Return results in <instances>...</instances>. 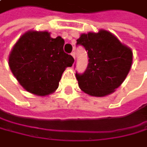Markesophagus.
I'll return each mask as SVG.
<instances>
[{"label":"esophagus","mask_w":147,"mask_h":147,"mask_svg":"<svg viewBox=\"0 0 147 147\" xmlns=\"http://www.w3.org/2000/svg\"><path fill=\"white\" fill-rule=\"evenodd\" d=\"M71 56H72V57L74 58V59H76V54H75V52H72V53H71Z\"/></svg>","instance_id":"obj_1"}]
</instances>
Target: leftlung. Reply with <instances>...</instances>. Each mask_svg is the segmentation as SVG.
<instances>
[{
	"label": "left lung",
	"mask_w": 147,
	"mask_h": 147,
	"mask_svg": "<svg viewBox=\"0 0 147 147\" xmlns=\"http://www.w3.org/2000/svg\"><path fill=\"white\" fill-rule=\"evenodd\" d=\"M88 54V65L83 74L76 73L78 87L92 96L109 95L127 78L133 62V51L106 30L82 33L77 40Z\"/></svg>",
	"instance_id": "left-lung-1"
}]
</instances>
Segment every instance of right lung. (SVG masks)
Listing matches in <instances>:
<instances>
[{"instance_id":"add662e5","label":"right lung","mask_w":147,"mask_h":147,"mask_svg":"<svg viewBox=\"0 0 147 147\" xmlns=\"http://www.w3.org/2000/svg\"><path fill=\"white\" fill-rule=\"evenodd\" d=\"M64 43L47 30H30L20 37L9 55V67L26 91L39 96L56 91L66 67L74 63L63 51Z\"/></svg>"}]
</instances>
